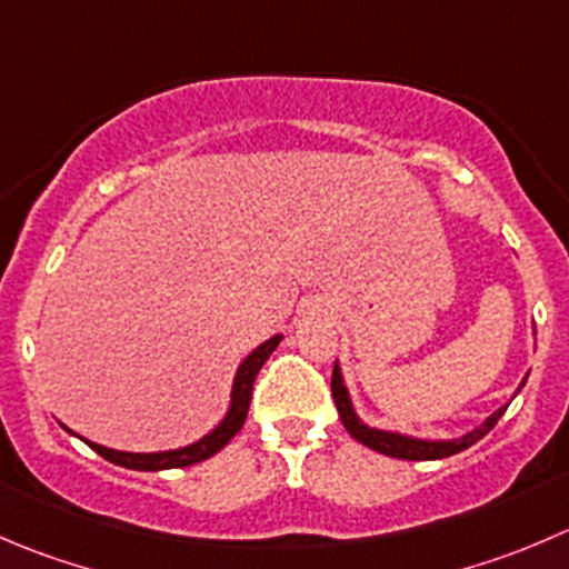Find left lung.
Instances as JSON below:
<instances>
[{"instance_id":"8db88e82","label":"left lung","mask_w":569,"mask_h":569,"mask_svg":"<svg viewBox=\"0 0 569 569\" xmlns=\"http://www.w3.org/2000/svg\"><path fill=\"white\" fill-rule=\"evenodd\" d=\"M522 383H526V380H522ZM330 391H333V400H336V408H339L341 425H345L347 433H350L356 442L367 445V448L378 450V453H383V456H391V459H406V461H437V459H448V456H456V453H461V450L472 448L478 439H483L489 431H492L495 425H498V419L503 417L506 408H509V406L498 408L495 413H489L487 422H481L478 428H472L470 433H465V437H459V439H413V437H406V433L369 428L367 422H361V419H358L356 408H352V400H350V391H347L345 378H341L339 363L333 367Z\"/></svg>"}]
</instances>
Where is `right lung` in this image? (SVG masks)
Here are the masks:
<instances>
[{
  "mask_svg": "<svg viewBox=\"0 0 569 569\" xmlns=\"http://www.w3.org/2000/svg\"><path fill=\"white\" fill-rule=\"evenodd\" d=\"M280 339H283L280 333L272 336V339L263 341L261 347H256V350H252L250 356L241 361V367L236 369L228 413H224L222 422H219L211 433H206L200 442L186 445V448H178V450H161V453H124V450L102 448V445L88 442V439H86V445L93 450V453L102 456L104 461H110V465L127 467V470H144V472L174 470V467H191V465H200V461L211 459L213 453H219V450H222L224 445H228L230 439L241 431V425H244V419H247V411H250V397H252V383H256V375L261 372L263 361L272 356L274 347L280 345ZM66 431H69V428H66Z\"/></svg>",
  "mask_w": 569,
  "mask_h": 569,
  "instance_id": "right-lung-1",
  "label": "right lung"
}]
</instances>
